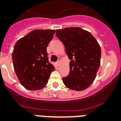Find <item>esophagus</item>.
I'll return each mask as SVG.
<instances>
[{
	"mask_svg": "<svg viewBox=\"0 0 121 121\" xmlns=\"http://www.w3.org/2000/svg\"><path fill=\"white\" fill-rule=\"evenodd\" d=\"M60 60H58V61H56V63L57 65L58 66L59 65H60Z\"/></svg>",
	"mask_w": 121,
	"mask_h": 121,
	"instance_id": "obj_1",
	"label": "esophagus"
}]
</instances>
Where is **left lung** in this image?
Instances as JSON below:
<instances>
[{"instance_id":"1","label":"left lung","mask_w":121,"mask_h":121,"mask_svg":"<svg viewBox=\"0 0 121 121\" xmlns=\"http://www.w3.org/2000/svg\"><path fill=\"white\" fill-rule=\"evenodd\" d=\"M61 41L70 63V73L63 78V83L71 90L86 89L95 78L100 63L101 49L98 42L88 31L80 27L56 30Z\"/></svg>"}]
</instances>
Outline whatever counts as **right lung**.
<instances>
[{
    "label": "right lung",
    "instance_id": "add662e5",
    "mask_svg": "<svg viewBox=\"0 0 121 121\" xmlns=\"http://www.w3.org/2000/svg\"><path fill=\"white\" fill-rule=\"evenodd\" d=\"M55 30L37 29L17 41L12 52L14 68L20 83L29 90L47 84L55 67L48 60L46 48Z\"/></svg>",
    "mask_w": 121,
    "mask_h": 121
}]
</instances>
